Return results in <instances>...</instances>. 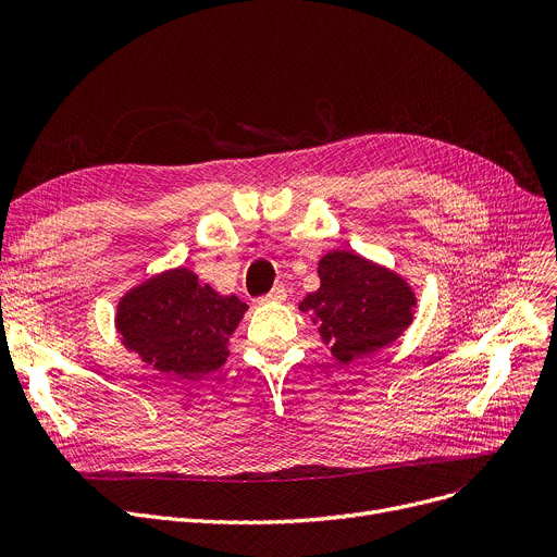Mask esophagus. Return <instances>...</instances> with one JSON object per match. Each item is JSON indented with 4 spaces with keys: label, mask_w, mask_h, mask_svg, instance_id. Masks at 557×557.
Masks as SVG:
<instances>
[{
    "label": "esophagus",
    "mask_w": 557,
    "mask_h": 557,
    "mask_svg": "<svg viewBox=\"0 0 557 557\" xmlns=\"http://www.w3.org/2000/svg\"><path fill=\"white\" fill-rule=\"evenodd\" d=\"M286 300V290L284 286H275L271 294H267L263 298H259V305H280Z\"/></svg>",
    "instance_id": "1"
}]
</instances>
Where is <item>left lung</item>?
Returning <instances> with one entry per match:
<instances>
[{"label": "left lung", "instance_id": "left-lung-1", "mask_svg": "<svg viewBox=\"0 0 557 557\" xmlns=\"http://www.w3.org/2000/svg\"><path fill=\"white\" fill-rule=\"evenodd\" d=\"M320 288L298 305L341 366L379 352L413 325L416 288L397 271L355 250L318 261Z\"/></svg>", "mask_w": 557, "mask_h": 557}]
</instances>
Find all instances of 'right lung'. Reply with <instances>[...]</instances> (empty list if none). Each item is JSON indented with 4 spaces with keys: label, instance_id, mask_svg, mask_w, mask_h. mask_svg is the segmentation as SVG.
I'll return each mask as SVG.
<instances>
[{
    "label": "right lung",
    "instance_id": "right-lung-1",
    "mask_svg": "<svg viewBox=\"0 0 557 557\" xmlns=\"http://www.w3.org/2000/svg\"><path fill=\"white\" fill-rule=\"evenodd\" d=\"M246 311L237 296H221L178 267L128 288L116 302L114 330L141 363L171 379H194L227 361L230 336Z\"/></svg>",
    "mask_w": 557,
    "mask_h": 557
}]
</instances>
